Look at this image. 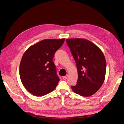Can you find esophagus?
Here are the masks:
<instances>
[{"instance_id":"1","label":"esophagus","mask_w":124,"mask_h":124,"mask_svg":"<svg viewBox=\"0 0 124 124\" xmlns=\"http://www.w3.org/2000/svg\"><path fill=\"white\" fill-rule=\"evenodd\" d=\"M67 77H68V75H66V76H63V77H62V78H63V79L64 80H66V79H67Z\"/></svg>"}]
</instances>
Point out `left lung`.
<instances>
[{
  "label": "left lung",
  "mask_w": 124,
  "mask_h": 124,
  "mask_svg": "<svg viewBox=\"0 0 124 124\" xmlns=\"http://www.w3.org/2000/svg\"><path fill=\"white\" fill-rule=\"evenodd\" d=\"M76 62L78 79L73 92L82 96L94 94L102 86L106 72V61L102 52L93 42L84 39H66Z\"/></svg>",
  "instance_id": "1"
}]
</instances>
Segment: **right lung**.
<instances>
[{"mask_svg":"<svg viewBox=\"0 0 124 124\" xmlns=\"http://www.w3.org/2000/svg\"><path fill=\"white\" fill-rule=\"evenodd\" d=\"M65 39H46L30 46L19 65L21 81L29 92L41 96L52 92L60 80L53 61L54 54Z\"/></svg>","mask_w":124,"mask_h":124,"instance_id":"1","label":"right lung"}]
</instances>
